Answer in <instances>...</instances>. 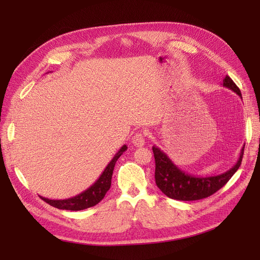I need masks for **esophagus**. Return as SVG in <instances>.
Listing matches in <instances>:
<instances>
[{
    "mask_svg": "<svg viewBox=\"0 0 260 260\" xmlns=\"http://www.w3.org/2000/svg\"><path fill=\"white\" fill-rule=\"evenodd\" d=\"M132 143L135 146L141 147L145 144V138L142 132H138L135 135V137L132 138Z\"/></svg>",
    "mask_w": 260,
    "mask_h": 260,
    "instance_id": "obj_1",
    "label": "esophagus"
}]
</instances>
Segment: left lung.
<instances>
[{
	"label": "left lung",
	"instance_id": "8db88e82",
	"mask_svg": "<svg viewBox=\"0 0 260 260\" xmlns=\"http://www.w3.org/2000/svg\"><path fill=\"white\" fill-rule=\"evenodd\" d=\"M222 85L224 88L237 93L242 99V94L238 85L229 76H225ZM153 153L155 157V181L159 190L168 198L178 201H198L206 199L220 190L241 166L244 147H242L240 157L234 166L221 175L217 176H193L181 170L172 161L168 155L154 145Z\"/></svg>",
	"mask_w": 260,
	"mask_h": 260
}]
</instances>
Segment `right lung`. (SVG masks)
Here are the masks:
<instances>
[{"label": "right lung", "instance_id": "add662e5", "mask_svg": "<svg viewBox=\"0 0 260 260\" xmlns=\"http://www.w3.org/2000/svg\"><path fill=\"white\" fill-rule=\"evenodd\" d=\"M127 145L121 146V148L116 153V155L113 157V159L109 161V164L102 172L100 178L94 182L89 188H86L82 193L78 194L74 198H70L67 200H50L46 198H40L50 204L51 206L56 207L58 209H65V210H82L86 209L92 206H95L102 200L104 199L105 194L109 190L112 184V177L115 164L118 160V158L123 154V152L127 151Z\"/></svg>", "mask_w": 260, "mask_h": 260}]
</instances>
